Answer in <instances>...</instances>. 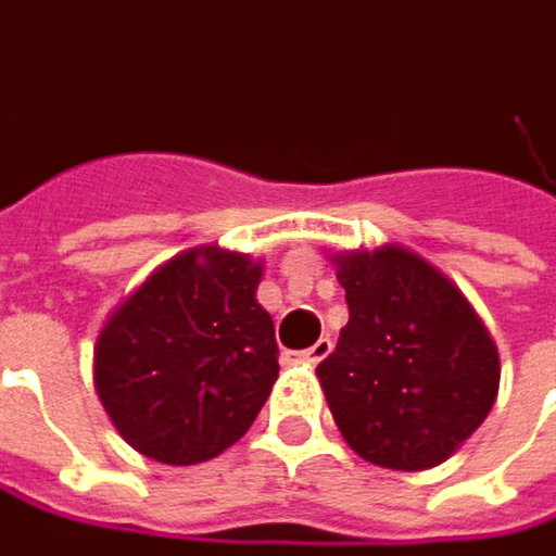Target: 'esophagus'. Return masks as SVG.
Listing matches in <instances>:
<instances>
[{"instance_id": "1", "label": "esophagus", "mask_w": 556, "mask_h": 556, "mask_svg": "<svg viewBox=\"0 0 556 556\" xmlns=\"http://www.w3.org/2000/svg\"><path fill=\"white\" fill-rule=\"evenodd\" d=\"M330 349H333L330 340H317V343L308 345L305 352H299V362H305V365H320V362L330 355Z\"/></svg>"}]
</instances>
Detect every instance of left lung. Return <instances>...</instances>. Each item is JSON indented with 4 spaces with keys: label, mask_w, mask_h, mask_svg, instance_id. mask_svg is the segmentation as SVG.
<instances>
[{
    "label": "left lung",
    "mask_w": 556,
    "mask_h": 556,
    "mask_svg": "<svg viewBox=\"0 0 556 556\" xmlns=\"http://www.w3.org/2000/svg\"><path fill=\"white\" fill-rule=\"evenodd\" d=\"M349 324L317 377L345 443L368 463L421 472L488 418L501 355L469 299L403 245L333 254Z\"/></svg>",
    "instance_id": "8db88e82"
}]
</instances>
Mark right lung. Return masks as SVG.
I'll use <instances>...</instances> for the list:
<instances>
[{
	"label": "right lung",
	"mask_w": 556,
	"mask_h": 556,
	"mask_svg": "<svg viewBox=\"0 0 556 556\" xmlns=\"http://www.w3.org/2000/svg\"><path fill=\"white\" fill-rule=\"evenodd\" d=\"M264 264L216 245L156 267L103 324L93 387L115 431L166 466L219 456L254 425L279 377Z\"/></svg>",
	"instance_id": "add662e5"
}]
</instances>
